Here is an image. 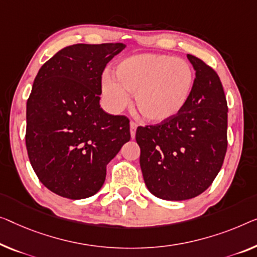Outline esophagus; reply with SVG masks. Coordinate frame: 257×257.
I'll return each mask as SVG.
<instances>
[{"mask_svg": "<svg viewBox=\"0 0 257 257\" xmlns=\"http://www.w3.org/2000/svg\"><path fill=\"white\" fill-rule=\"evenodd\" d=\"M136 128H137V124L135 123V122L134 121L130 122V135H132V139H135Z\"/></svg>", "mask_w": 257, "mask_h": 257, "instance_id": "obj_1", "label": "esophagus"}]
</instances>
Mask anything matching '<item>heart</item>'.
Returning a JSON list of instances; mask_svg holds the SVG:
<instances>
[{"label": "heart", "mask_w": 257, "mask_h": 257, "mask_svg": "<svg viewBox=\"0 0 257 257\" xmlns=\"http://www.w3.org/2000/svg\"><path fill=\"white\" fill-rule=\"evenodd\" d=\"M115 79L105 75L102 94L113 110L128 104V93L140 115L159 123L183 108L194 85L193 70L186 61L164 54L133 55L122 60L114 70Z\"/></svg>", "instance_id": "heart-1"}]
</instances>
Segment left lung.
Listing matches in <instances>:
<instances>
[{"instance_id":"obj_1","label":"left lung","mask_w":257,"mask_h":257,"mask_svg":"<svg viewBox=\"0 0 257 257\" xmlns=\"http://www.w3.org/2000/svg\"><path fill=\"white\" fill-rule=\"evenodd\" d=\"M195 70L190 97L170 120L139 127L140 165L149 191L166 201L196 197L211 186L227 150V102L217 72L187 55Z\"/></svg>"}]
</instances>
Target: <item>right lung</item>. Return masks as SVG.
<instances>
[{
  "label": "right lung",
  "mask_w": 257,
  "mask_h": 257,
  "mask_svg": "<svg viewBox=\"0 0 257 257\" xmlns=\"http://www.w3.org/2000/svg\"><path fill=\"white\" fill-rule=\"evenodd\" d=\"M124 44H77L39 69L26 104V149L40 182L70 200L97 194L130 140L129 120L100 107L101 75Z\"/></svg>",
  "instance_id": "right-lung-1"
}]
</instances>
